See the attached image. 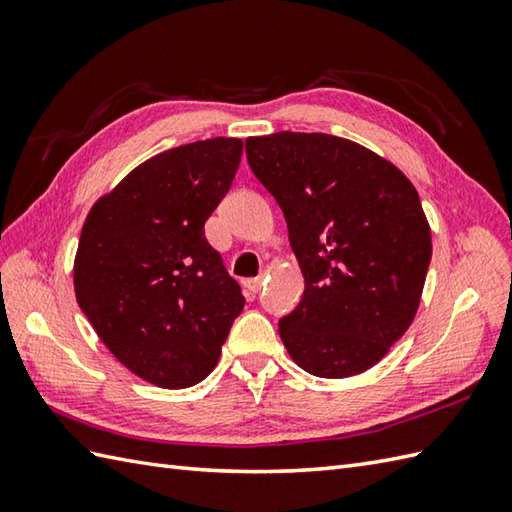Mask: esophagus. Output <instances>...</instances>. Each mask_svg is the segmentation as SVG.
Instances as JSON below:
<instances>
[{
  "label": "esophagus",
  "mask_w": 512,
  "mask_h": 512,
  "mask_svg": "<svg viewBox=\"0 0 512 512\" xmlns=\"http://www.w3.org/2000/svg\"><path fill=\"white\" fill-rule=\"evenodd\" d=\"M244 286H246L250 292H253V295H257V292L262 290V286H264V277L259 275V277H253V279H246Z\"/></svg>",
  "instance_id": "1"
}]
</instances>
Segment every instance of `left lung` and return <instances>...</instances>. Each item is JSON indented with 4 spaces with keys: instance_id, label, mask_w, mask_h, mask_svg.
<instances>
[{
    "instance_id": "left-lung-1",
    "label": "left lung",
    "mask_w": 512,
    "mask_h": 512,
    "mask_svg": "<svg viewBox=\"0 0 512 512\" xmlns=\"http://www.w3.org/2000/svg\"><path fill=\"white\" fill-rule=\"evenodd\" d=\"M246 156L284 211L306 284L279 321L290 358L319 378L374 367L409 330L431 262L416 187L394 162L330 134L253 136Z\"/></svg>"
}]
</instances>
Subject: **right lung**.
<instances>
[{
    "label": "right lung",
    "instance_id": "add662e5",
    "mask_svg": "<svg viewBox=\"0 0 512 512\" xmlns=\"http://www.w3.org/2000/svg\"><path fill=\"white\" fill-rule=\"evenodd\" d=\"M239 138H209L145 160L101 195L74 257L79 308L118 363L162 389L213 372L244 297L204 222L231 189Z\"/></svg>",
    "mask_w": 512,
    "mask_h": 512
}]
</instances>
